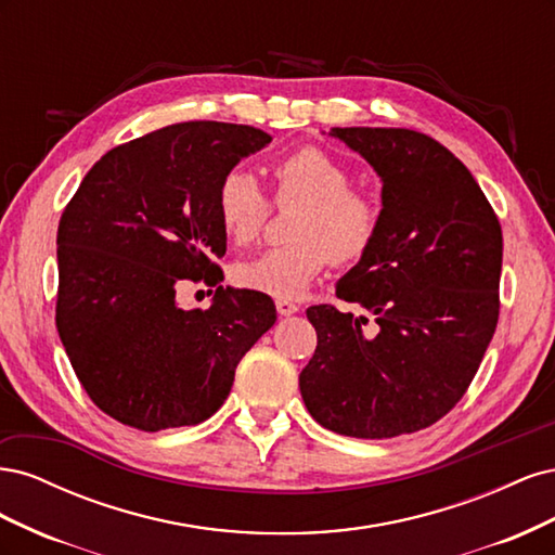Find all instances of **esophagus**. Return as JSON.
<instances>
[{
	"label": "esophagus",
	"mask_w": 555,
	"mask_h": 555,
	"mask_svg": "<svg viewBox=\"0 0 555 555\" xmlns=\"http://www.w3.org/2000/svg\"><path fill=\"white\" fill-rule=\"evenodd\" d=\"M275 308H278V314H280V317H289V314L298 312L296 304H292V300H287V298H278V300H275Z\"/></svg>",
	"instance_id": "obj_1"
}]
</instances>
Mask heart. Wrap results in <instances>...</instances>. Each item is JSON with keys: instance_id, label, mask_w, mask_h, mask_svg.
I'll use <instances>...</instances> for the list:
<instances>
[{"instance_id": "b5f03b06", "label": "heart", "mask_w": 555, "mask_h": 555, "mask_svg": "<svg viewBox=\"0 0 555 555\" xmlns=\"http://www.w3.org/2000/svg\"><path fill=\"white\" fill-rule=\"evenodd\" d=\"M275 204H298L289 236L294 243L263 249L233 266V282L243 289L278 298H296L333 263L363 259L382 224L373 194L351 188L347 166L317 145L298 147L273 164ZM217 217L233 245L259 236L268 217V198L255 176L233 169L217 188Z\"/></svg>"}]
</instances>
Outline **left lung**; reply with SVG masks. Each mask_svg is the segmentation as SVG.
<instances>
[{"label":"left lung","mask_w":555,"mask_h":555,"mask_svg":"<svg viewBox=\"0 0 555 555\" xmlns=\"http://www.w3.org/2000/svg\"><path fill=\"white\" fill-rule=\"evenodd\" d=\"M382 180L375 245L335 284L347 304L308 308L317 349L298 377L317 424L384 440L433 426L467 391L500 310L502 231L477 180L412 129L333 127Z\"/></svg>","instance_id":"8db88e82"}]
</instances>
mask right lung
Instances as JSON below:
<instances>
[{"mask_svg": "<svg viewBox=\"0 0 555 555\" xmlns=\"http://www.w3.org/2000/svg\"><path fill=\"white\" fill-rule=\"evenodd\" d=\"M273 139L229 122H180L117 145L82 178L57 229L55 322L94 405L139 430L206 422L245 351L275 324L266 294L222 287L217 188ZM180 279L217 286L182 311Z\"/></svg>", "mask_w": 555, "mask_h": 555, "instance_id": "add662e5", "label": "right lung"}]
</instances>
